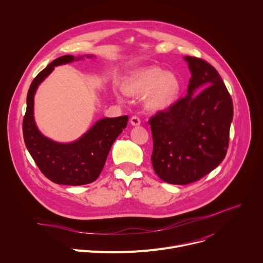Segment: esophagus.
<instances>
[{"instance_id":"34e87169","label":"esophagus","mask_w":263,"mask_h":263,"mask_svg":"<svg viewBox=\"0 0 263 263\" xmlns=\"http://www.w3.org/2000/svg\"><path fill=\"white\" fill-rule=\"evenodd\" d=\"M130 123H131V125H133V126H139L140 125V119L138 118V117H132L131 118V120H130Z\"/></svg>"}]
</instances>
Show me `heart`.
I'll list each match as a JSON object with an SVG mask.
<instances>
[{
    "label": "heart",
    "instance_id": "heart-1",
    "mask_svg": "<svg viewBox=\"0 0 263 263\" xmlns=\"http://www.w3.org/2000/svg\"><path fill=\"white\" fill-rule=\"evenodd\" d=\"M124 91L129 96H143L145 106L151 111L168 108L180 91L179 79L172 72L160 67H144L132 71L123 84Z\"/></svg>",
    "mask_w": 263,
    "mask_h": 263
}]
</instances>
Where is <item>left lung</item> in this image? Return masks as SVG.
<instances>
[{
	"mask_svg": "<svg viewBox=\"0 0 263 263\" xmlns=\"http://www.w3.org/2000/svg\"><path fill=\"white\" fill-rule=\"evenodd\" d=\"M184 59L192 72L187 95L148 120L153 168L177 185L200 180L223 160L233 119L232 99L217 70L201 58Z\"/></svg>",
	"mask_w": 263,
	"mask_h": 263,
	"instance_id": "obj_1",
	"label": "left lung"
}]
</instances>
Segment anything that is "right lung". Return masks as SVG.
I'll list each match as a JSON object with an SVG mask.
<instances>
[{
  "instance_id": "right-lung-1",
  "label": "right lung",
  "mask_w": 263,
  "mask_h": 263,
  "mask_svg": "<svg viewBox=\"0 0 263 263\" xmlns=\"http://www.w3.org/2000/svg\"><path fill=\"white\" fill-rule=\"evenodd\" d=\"M82 58L65 55L55 59L34 78L27 95V109L23 121L25 144L41 172L52 182L62 185L77 186L96 181L105 165L112 144L127 127L129 120L127 116L102 119L78 140L69 143L53 141L37 129L33 116L37 87L55 66Z\"/></svg>"
}]
</instances>
